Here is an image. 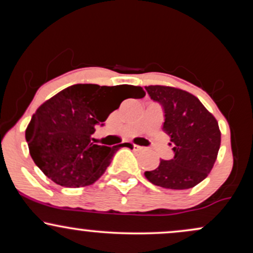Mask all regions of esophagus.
I'll return each instance as SVG.
<instances>
[{"label": "esophagus", "mask_w": 253, "mask_h": 253, "mask_svg": "<svg viewBox=\"0 0 253 253\" xmlns=\"http://www.w3.org/2000/svg\"><path fill=\"white\" fill-rule=\"evenodd\" d=\"M133 149H134V150H141V149H143V147H141V146H139V145H135V144H133Z\"/></svg>", "instance_id": "1"}]
</instances>
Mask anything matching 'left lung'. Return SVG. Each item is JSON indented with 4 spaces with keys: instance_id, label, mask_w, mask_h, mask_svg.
<instances>
[{
    "instance_id": "obj_1",
    "label": "left lung",
    "mask_w": 253,
    "mask_h": 253,
    "mask_svg": "<svg viewBox=\"0 0 253 253\" xmlns=\"http://www.w3.org/2000/svg\"><path fill=\"white\" fill-rule=\"evenodd\" d=\"M164 113L163 130L172 141L173 157L145 171L147 181L165 189H189L202 182L216 161L219 125L200 100L184 90L163 85L145 86ZM171 145V144H170Z\"/></svg>"
}]
</instances>
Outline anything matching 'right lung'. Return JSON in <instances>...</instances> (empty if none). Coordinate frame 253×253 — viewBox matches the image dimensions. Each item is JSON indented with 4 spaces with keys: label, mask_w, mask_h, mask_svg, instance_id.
<instances>
[{
    "label": "right lung",
    "mask_w": 253,
    "mask_h": 253,
    "mask_svg": "<svg viewBox=\"0 0 253 253\" xmlns=\"http://www.w3.org/2000/svg\"><path fill=\"white\" fill-rule=\"evenodd\" d=\"M140 86L75 84L43 102L26 129L32 159L48 178L62 187L96 182L113 156L127 143L109 147L94 144L96 126L126 98H143Z\"/></svg>",
    "instance_id": "obj_1"
}]
</instances>
